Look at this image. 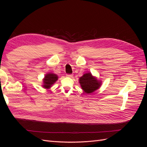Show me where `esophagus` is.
Masks as SVG:
<instances>
[{
	"instance_id": "obj_1",
	"label": "esophagus",
	"mask_w": 147,
	"mask_h": 147,
	"mask_svg": "<svg viewBox=\"0 0 147 147\" xmlns=\"http://www.w3.org/2000/svg\"><path fill=\"white\" fill-rule=\"evenodd\" d=\"M66 77H69V78H72L73 77V75L72 74H67Z\"/></svg>"
}]
</instances>
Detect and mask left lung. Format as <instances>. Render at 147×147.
<instances>
[{"instance_id":"8db88e82","label":"left lung","mask_w":147,"mask_h":147,"mask_svg":"<svg viewBox=\"0 0 147 147\" xmlns=\"http://www.w3.org/2000/svg\"><path fill=\"white\" fill-rule=\"evenodd\" d=\"M79 83L84 92L90 94L101 86L102 81L93 76L91 72H88L79 78Z\"/></svg>"}]
</instances>
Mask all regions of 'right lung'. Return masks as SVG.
Returning a JSON list of instances; mask_svg holds the SVG:
<instances>
[{
    "label": "right lung",
    "mask_w": 147,
    "mask_h": 147,
    "mask_svg": "<svg viewBox=\"0 0 147 147\" xmlns=\"http://www.w3.org/2000/svg\"><path fill=\"white\" fill-rule=\"evenodd\" d=\"M58 80L57 75L54 73L48 72L45 74V77L43 78L42 87L46 90H49Z\"/></svg>",
    "instance_id": "add662e5"
}]
</instances>
